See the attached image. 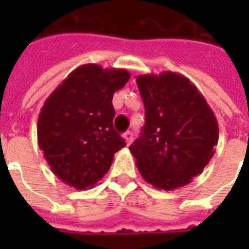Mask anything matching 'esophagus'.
<instances>
[{
    "label": "esophagus",
    "instance_id": "34e87169",
    "mask_svg": "<svg viewBox=\"0 0 249 249\" xmlns=\"http://www.w3.org/2000/svg\"><path fill=\"white\" fill-rule=\"evenodd\" d=\"M124 140L126 142V144H130L133 141V133L132 132H126L124 133Z\"/></svg>",
    "mask_w": 249,
    "mask_h": 249
}]
</instances>
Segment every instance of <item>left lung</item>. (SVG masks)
<instances>
[{
	"label": "left lung",
	"mask_w": 249,
	"mask_h": 249,
	"mask_svg": "<svg viewBox=\"0 0 249 249\" xmlns=\"http://www.w3.org/2000/svg\"><path fill=\"white\" fill-rule=\"evenodd\" d=\"M137 85L146 109L142 134L129 147L137 168L155 189L187 185L214 155V113L196 86L177 72L141 75Z\"/></svg>",
	"instance_id": "1"
}]
</instances>
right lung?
Here are the masks:
<instances>
[{"label":"right lung","mask_w":249,"mask_h":249,"mask_svg":"<svg viewBox=\"0 0 249 249\" xmlns=\"http://www.w3.org/2000/svg\"><path fill=\"white\" fill-rule=\"evenodd\" d=\"M130 79L126 70L84 64L45 101L37 141L50 169L77 190L93 187L107 172L125 141L113 129V93Z\"/></svg>","instance_id":"right-lung-1"}]
</instances>
